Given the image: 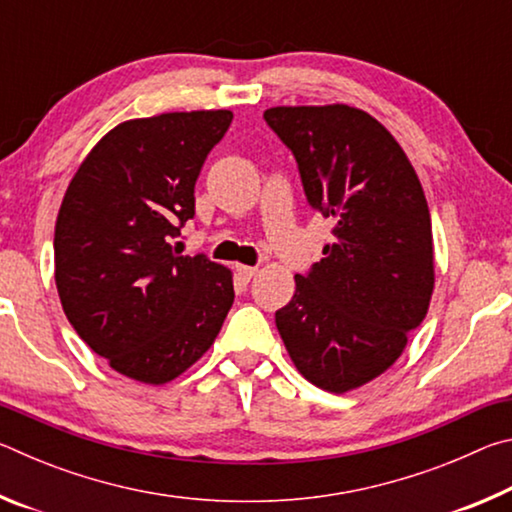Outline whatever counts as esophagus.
I'll return each mask as SVG.
<instances>
[{
    "mask_svg": "<svg viewBox=\"0 0 512 512\" xmlns=\"http://www.w3.org/2000/svg\"><path fill=\"white\" fill-rule=\"evenodd\" d=\"M235 271H237V275L241 277V280L244 282H250L255 277V273H257V268L255 266H244V264H237L235 266Z\"/></svg>",
    "mask_w": 512,
    "mask_h": 512,
    "instance_id": "1",
    "label": "esophagus"
}]
</instances>
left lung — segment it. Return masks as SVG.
I'll return each instance as SVG.
<instances>
[{"label": "left lung", "instance_id": "left-lung-1", "mask_svg": "<svg viewBox=\"0 0 512 512\" xmlns=\"http://www.w3.org/2000/svg\"><path fill=\"white\" fill-rule=\"evenodd\" d=\"M266 124L296 155L314 210L332 219V244L275 311L293 366L329 393L368 384L400 359L429 311L433 235L413 164L359 108L277 106Z\"/></svg>", "mask_w": 512, "mask_h": 512}]
</instances>
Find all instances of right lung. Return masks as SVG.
I'll use <instances>...</instances> for the list:
<instances>
[{"label":"right lung","mask_w":512,"mask_h":512,"mask_svg":"<svg viewBox=\"0 0 512 512\" xmlns=\"http://www.w3.org/2000/svg\"><path fill=\"white\" fill-rule=\"evenodd\" d=\"M230 110L121 121L94 144L60 203L56 289L76 334L112 370L160 386L212 348L235 302L232 271L180 255L194 185Z\"/></svg>","instance_id":"obj_1"}]
</instances>
